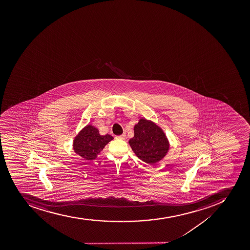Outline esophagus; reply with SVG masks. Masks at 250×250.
I'll use <instances>...</instances> for the list:
<instances>
[{
    "label": "esophagus",
    "mask_w": 250,
    "mask_h": 250,
    "mask_svg": "<svg viewBox=\"0 0 250 250\" xmlns=\"http://www.w3.org/2000/svg\"><path fill=\"white\" fill-rule=\"evenodd\" d=\"M125 133H123V134L120 135V136H117V137H116V138H117V139L124 140L125 138Z\"/></svg>",
    "instance_id": "34e87169"
}]
</instances>
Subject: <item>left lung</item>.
I'll use <instances>...</instances> for the list:
<instances>
[{
  "label": "left lung",
  "mask_w": 250,
  "mask_h": 250,
  "mask_svg": "<svg viewBox=\"0 0 250 250\" xmlns=\"http://www.w3.org/2000/svg\"><path fill=\"white\" fill-rule=\"evenodd\" d=\"M133 129L134 137L128 143L139 159L153 165L166 157L169 142L161 127L152 121L141 118Z\"/></svg>",
  "instance_id": "left-lung-1"
}]
</instances>
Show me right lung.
Returning <instances> with one entry per match:
<instances>
[{
  "label": "right lung",
  "instance_id": "add662e5",
  "mask_svg": "<svg viewBox=\"0 0 250 250\" xmlns=\"http://www.w3.org/2000/svg\"><path fill=\"white\" fill-rule=\"evenodd\" d=\"M113 137L111 135L100 134L99 130L92 125H88L80 131L73 140V150L84 160L92 161L104 148Z\"/></svg>",
  "mask_w": 250,
  "mask_h": 250
}]
</instances>
